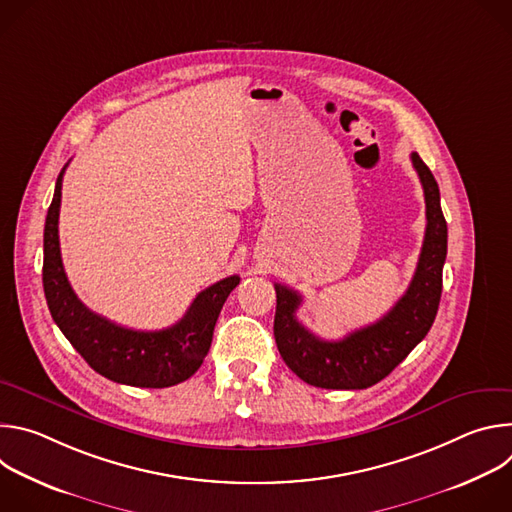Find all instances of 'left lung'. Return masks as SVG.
I'll list each match as a JSON object with an SVG mask.
<instances>
[{
	"mask_svg": "<svg viewBox=\"0 0 512 512\" xmlns=\"http://www.w3.org/2000/svg\"><path fill=\"white\" fill-rule=\"evenodd\" d=\"M411 164L425 196V237L415 275L401 300L375 324L342 340H322L304 328L296 312L302 296L275 283L273 334L281 358L302 381L322 389H367L383 381L429 332L442 298V271L448 253V225L440 188L413 152Z\"/></svg>",
	"mask_w": 512,
	"mask_h": 512,
	"instance_id": "obj_1",
	"label": "left lung"
}]
</instances>
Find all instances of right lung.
<instances>
[{"label": "right lung", "mask_w": 512, "mask_h": 512, "mask_svg": "<svg viewBox=\"0 0 512 512\" xmlns=\"http://www.w3.org/2000/svg\"><path fill=\"white\" fill-rule=\"evenodd\" d=\"M64 168L44 225L42 283L52 320L89 367L109 381L162 389L190 379L208 354L218 314L241 277L231 275L202 289L180 322L156 332L123 328L91 312L72 291L60 257L58 214Z\"/></svg>", "instance_id": "obj_1"}]
</instances>
